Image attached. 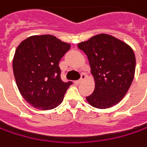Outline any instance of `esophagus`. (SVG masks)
I'll list each match as a JSON object with an SVG mask.
<instances>
[{
    "label": "esophagus",
    "instance_id": "1",
    "mask_svg": "<svg viewBox=\"0 0 147 147\" xmlns=\"http://www.w3.org/2000/svg\"><path fill=\"white\" fill-rule=\"evenodd\" d=\"M85 78H86V75H85V74H81V78L79 79V80H77V81H75L74 82V84L76 85H78V84H80L84 80Z\"/></svg>",
    "mask_w": 147,
    "mask_h": 147
}]
</instances>
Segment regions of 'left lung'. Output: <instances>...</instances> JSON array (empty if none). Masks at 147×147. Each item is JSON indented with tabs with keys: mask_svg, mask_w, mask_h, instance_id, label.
<instances>
[{
	"mask_svg": "<svg viewBox=\"0 0 147 147\" xmlns=\"http://www.w3.org/2000/svg\"><path fill=\"white\" fill-rule=\"evenodd\" d=\"M78 48L87 55L95 82L94 91L86 97L96 108L105 109L118 103L134 78L136 57L125 42L107 34H99L81 42Z\"/></svg>",
	"mask_w": 147,
	"mask_h": 147,
	"instance_id": "left-lung-1",
	"label": "left lung"
}]
</instances>
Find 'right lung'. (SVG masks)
Segmentation results:
<instances>
[{
  "label": "right lung",
  "instance_id": "right-lung-1",
  "mask_svg": "<svg viewBox=\"0 0 147 147\" xmlns=\"http://www.w3.org/2000/svg\"><path fill=\"white\" fill-rule=\"evenodd\" d=\"M69 49V44L51 34L30 36L19 45L13 72L19 91L29 104L50 110L62 102L73 83L61 80L59 63Z\"/></svg>",
  "mask_w": 147,
  "mask_h": 147
}]
</instances>
